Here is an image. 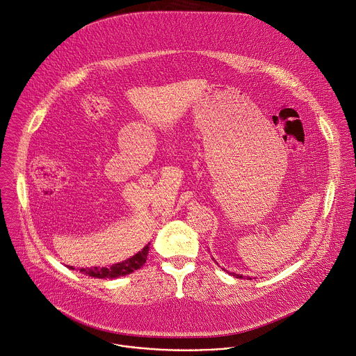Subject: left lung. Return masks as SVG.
<instances>
[{
  "label": "left lung",
  "mask_w": 356,
  "mask_h": 356,
  "mask_svg": "<svg viewBox=\"0 0 356 356\" xmlns=\"http://www.w3.org/2000/svg\"><path fill=\"white\" fill-rule=\"evenodd\" d=\"M236 278H243V275H236V274H233Z\"/></svg>",
  "instance_id": "left-lung-1"
}]
</instances>
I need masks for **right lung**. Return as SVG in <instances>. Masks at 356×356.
Segmentation results:
<instances>
[{
	"label": "right lung",
	"instance_id": "1",
	"mask_svg": "<svg viewBox=\"0 0 356 356\" xmlns=\"http://www.w3.org/2000/svg\"><path fill=\"white\" fill-rule=\"evenodd\" d=\"M148 252H149V248L145 246L141 252H138L136 256H133L131 259L126 260V261H122V263H117V264H113L111 267H102V268H97V267H93V268H81L82 273H85L86 275L89 277H93V278H99V280H113V278H117V277H123V275H129L131 273H134L136 270L141 268L145 261H147V256H148ZM72 268V267H70Z\"/></svg>",
	"mask_w": 356,
	"mask_h": 356
}]
</instances>
